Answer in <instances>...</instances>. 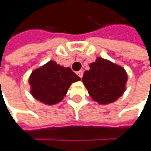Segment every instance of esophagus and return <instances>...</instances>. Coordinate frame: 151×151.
<instances>
[{
    "label": "esophagus",
    "mask_w": 151,
    "mask_h": 151,
    "mask_svg": "<svg viewBox=\"0 0 151 151\" xmlns=\"http://www.w3.org/2000/svg\"><path fill=\"white\" fill-rule=\"evenodd\" d=\"M76 74L79 76V77L82 78V76H83V70H79L78 72L76 73Z\"/></svg>",
    "instance_id": "34e87169"
}]
</instances>
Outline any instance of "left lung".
<instances>
[{"instance_id": "left-lung-1", "label": "left lung", "mask_w": 151, "mask_h": 151, "mask_svg": "<svg viewBox=\"0 0 151 151\" xmlns=\"http://www.w3.org/2000/svg\"><path fill=\"white\" fill-rule=\"evenodd\" d=\"M82 82L93 101L106 105L117 101L126 90L128 74L124 68L112 61L97 57L89 65Z\"/></svg>"}]
</instances>
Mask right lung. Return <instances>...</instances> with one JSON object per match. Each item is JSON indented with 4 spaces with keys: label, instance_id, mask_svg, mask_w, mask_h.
<instances>
[{
    "label": "right lung",
    "instance_id": "1",
    "mask_svg": "<svg viewBox=\"0 0 151 151\" xmlns=\"http://www.w3.org/2000/svg\"><path fill=\"white\" fill-rule=\"evenodd\" d=\"M80 80L70 67L50 60L32 70L28 83L30 93L36 100L46 105H55L64 99L70 85Z\"/></svg>",
    "mask_w": 151,
    "mask_h": 151
}]
</instances>
